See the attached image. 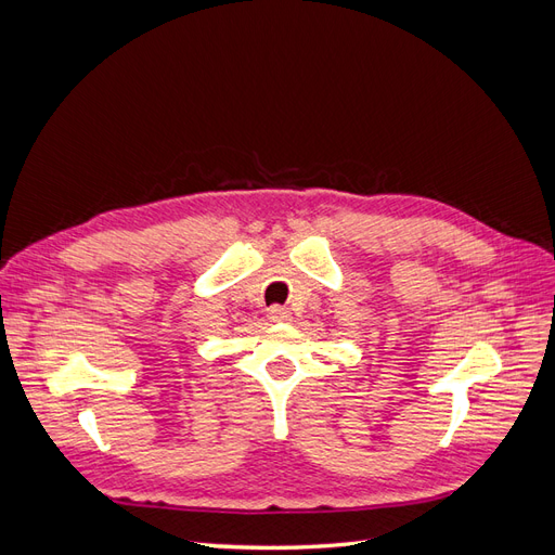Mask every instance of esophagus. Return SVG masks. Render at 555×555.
I'll return each mask as SVG.
<instances>
[{"mask_svg": "<svg viewBox=\"0 0 555 555\" xmlns=\"http://www.w3.org/2000/svg\"><path fill=\"white\" fill-rule=\"evenodd\" d=\"M268 319H271V322H292V312L287 308L273 306L271 310H268Z\"/></svg>", "mask_w": 555, "mask_h": 555, "instance_id": "1", "label": "esophagus"}]
</instances>
